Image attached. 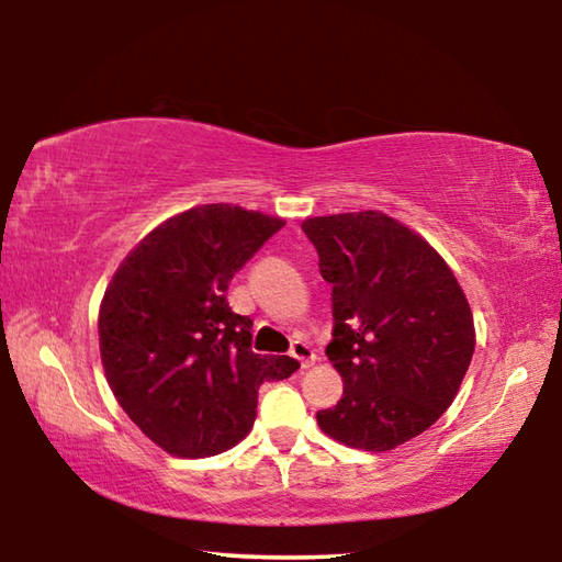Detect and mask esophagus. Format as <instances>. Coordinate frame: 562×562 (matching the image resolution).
<instances>
[{
  "label": "esophagus",
  "instance_id": "obj_1",
  "mask_svg": "<svg viewBox=\"0 0 562 562\" xmlns=\"http://www.w3.org/2000/svg\"><path fill=\"white\" fill-rule=\"evenodd\" d=\"M290 355L300 361L302 369H307V367L315 364V351H312V347H310L304 339H294V341H292Z\"/></svg>",
  "mask_w": 562,
  "mask_h": 562
}]
</instances>
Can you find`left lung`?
Returning <instances> with one entry per match:
<instances>
[{
	"label": "left lung",
	"mask_w": 562,
	"mask_h": 562,
	"mask_svg": "<svg viewBox=\"0 0 562 562\" xmlns=\"http://www.w3.org/2000/svg\"><path fill=\"white\" fill-rule=\"evenodd\" d=\"M302 231L331 282L327 357L345 382L337 406L317 412L319 429L392 451L459 394L475 347L469 300L441 255L384 213L307 217Z\"/></svg>",
	"instance_id": "obj_1"
}]
</instances>
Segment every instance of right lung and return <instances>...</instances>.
<instances>
[{
  "label": "right lung",
  "instance_id": "right-lung-1",
  "mask_svg": "<svg viewBox=\"0 0 562 562\" xmlns=\"http://www.w3.org/2000/svg\"><path fill=\"white\" fill-rule=\"evenodd\" d=\"M284 225L213 203L168 217L126 255L99 310V347L113 396L160 449L203 459L250 434L262 382L297 372L292 357L255 355L252 319L227 284Z\"/></svg>",
  "mask_w": 562,
  "mask_h": 562
}]
</instances>
